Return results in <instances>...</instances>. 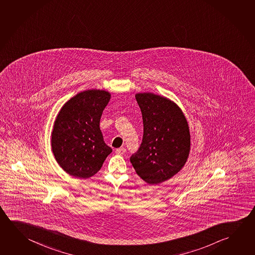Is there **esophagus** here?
<instances>
[{
  "instance_id": "obj_1",
  "label": "esophagus",
  "mask_w": 255,
  "mask_h": 255,
  "mask_svg": "<svg viewBox=\"0 0 255 255\" xmlns=\"http://www.w3.org/2000/svg\"><path fill=\"white\" fill-rule=\"evenodd\" d=\"M126 151V149L125 147H119V148H117L116 153H117V155H124Z\"/></svg>"
}]
</instances>
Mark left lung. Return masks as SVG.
Masks as SVG:
<instances>
[{"instance_id":"left-lung-1","label":"left lung","mask_w":255,"mask_h":255,"mask_svg":"<svg viewBox=\"0 0 255 255\" xmlns=\"http://www.w3.org/2000/svg\"><path fill=\"white\" fill-rule=\"evenodd\" d=\"M142 114V141L129 160L139 177L157 184L182 169L190 152V131L181 109L152 93L135 96Z\"/></svg>"}]
</instances>
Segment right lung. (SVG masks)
<instances>
[{
    "mask_svg": "<svg viewBox=\"0 0 255 255\" xmlns=\"http://www.w3.org/2000/svg\"><path fill=\"white\" fill-rule=\"evenodd\" d=\"M109 99L110 94L105 90L83 91L63 106L55 120L52 133L55 159L77 178L94 175L112 152L99 128Z\"/></svg>",
    "mask_w": 255,
    "mask_h": 255,
    "instance_id": "obj_1",
    "label": "right lung"
}]
</instances>
